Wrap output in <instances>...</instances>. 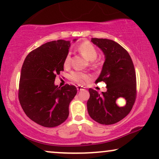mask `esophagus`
<instances>
[{
  "label": "esophagus",
  "instance_id": "34e87169",
  "mask_svg": "<svg viewBox=\"0 0 159 159\" xmlns=\"http://www.w3.org/2000/svg\"><path fill=\"white\" fill-rule=\"evenodd\" d=\"M84 87H82V86H78L77 87V89H78V91H81V90H82V89H84Z\"/></svg>",
  "mask_w": 159,
  "mask_h": 159
}]
</instances>
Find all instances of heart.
Returning a JSON list of instances; mask_svg holds the SVG:
<instances>
[{"label": "heart", "instance_id": "1", "mask_svg": "<svg viewBox=\"0 0 159 159\" xmlns=\"http://www.w3.org/2000/svg\"><path fill=\"white\" fill-rule=\"evenodd\" d=\"M78 52L81 54L84 58H85L87 61H90V64L93 66H95V60L98 57V51L92 43L88 41H85L81 43V44L78 47ZM70 63H71V55L70 53L66 55L64 59V66H70ZM70 79L72 81L76 82L78 84L83 83L86 80L89 79V75L84 73V72H72L70 74Z\"/></svg>", "mask_w": 159, "mask_h": 159}]
</instances>
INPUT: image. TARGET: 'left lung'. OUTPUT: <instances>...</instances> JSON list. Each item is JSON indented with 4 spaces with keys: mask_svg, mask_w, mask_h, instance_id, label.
Masks as SVG:
<instances>
[{
    "mask_svg": "<svg viewBox=\"0 0 159 159\" xmlns=\"http://www.w3.org/2000/svg\"><path fill=\"white\" fill-rule=\"evenodd\" d=\"M105 55L102 70L95 83L104 81L107 92L100 94L89 88L87 110L89 116L101 124H113L129 113L136 98V75L130 55L116 41L106 38H92ZM126 100L124 107L118 106L116 101Z\"/></svg>",
    "mask_w": 159,
    "mask_h": 159,
    "instance_id": "left-lung-1",
    "label": "left lung"
}]
</instances>
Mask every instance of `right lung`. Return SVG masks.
Returning <instances> with one entry per match:
<instances>
[{
	"label": "right lung",
	"instance_id": "obj_1",
	"mask_svg": "<svg viewBox=\"0 0 159 159\" xmlns=\"http://www.w3.org/2000/svg\"><path fill=\"white\" fill-rule=\"evenodd\" d=\"M70 47V41L64 40L47 42L29 53L23 64L19 101L26 116L43 127H55L66 121L69 105L77 93L75 86L55 85Z\"/></svg>",
	"mask_w": 159,
	"mask_h": 159
}]
</instances>
